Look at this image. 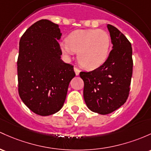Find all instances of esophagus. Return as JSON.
<instances>
[{
	"mask_svg": "<svg viewBox=\"0 0 151 151\" xmlns=\"http://www.w3.org/2000/svg\"><path fill=\"white\" fill-rule=\"evenodd\" d=\"M74 72H75L76 75H79V72H80V70H79L78 68L76 67H74Z\"/></svg>",
	"mask_w": 151,
	"mask_h": 151,
	"instance_id": "34e87169",
	"label": "esophagus"
}]
</instances>
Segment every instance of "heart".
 Segmentation results:
<instances>
[{"instance_id":"1","label":"heart","mask_w":151,"mask_h":151,"mask_svg":"<svg viewBox=\"0 0 151 151\" xmlns=\"http://www.w3.org/2000/svg\"><path fill=\"white\" fill-rule=\"evenodd\" d=\"M110 44V36L104 30H78L68 36L67 41L61 42L60 47L67 56L77 52V59L82 67L95 69L107 60Z\"/></svg>"}]
</instances>
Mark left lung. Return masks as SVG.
<instances>
[{
	"instance_id": "1",
	"label": "left lung",
	"mask_w": 151,
	"mask_h": 151,
	"mask_svg": "<svg viewBox=\"0 0 151 151\" xmlns=\"http://www.w3.org/2000/svg\"><path fill=\"white\" fill-rule=\"evenodd\" d=\"M107 29L113 46L107 60L94 70L79 73L86 105L101 115L111 113L126 102L133 66L130 41L115 26L108 24Z\"/></svg>"
}]
</instances>
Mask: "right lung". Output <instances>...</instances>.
Masks as SVG:
<instances>
[{"label":"right lung","instance_id":"right-lung-1","mask_svg":"<svg viewBox=\"0 0 151 151\" xmlns=\"http://www.w3.org/2000/svg\"><path fill=\"white\" fill-rule=\"evenodd\" d=\"M61 36L59 25L42 19L31 25L19 42V96L30 110L41 116L62 108L75 76L74 67L61 59Z\"/></svg>","mask_w":151,"mask_h":151}]
</instances>
